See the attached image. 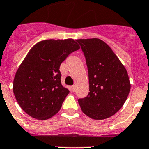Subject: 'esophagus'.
<instances>
[{"label": "esophagus", "instance_id": "obj_1", "mask_svg": "<svg viewBox=\"0 0 149 149\" xmlns=\"http://www.w3.org/2000/svg\"><path fill=\"white\" fill-rule=\"evenodd\" d=\"M71 90L73 92H74L75 91H76V86L75 85H73V86H71Z\"/></svg>", "mask_w": 149, "mask_h": 149}]
</instances>
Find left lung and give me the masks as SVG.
I'll use <instances>...</instances> for the list:
<instances>
[{
    "label": "left lung",
    "mask_w": 149,
    "mask_h": 149,
    "mask_svg": "<svg viewBox=\"0 0 149 149\" xmlns=\"http://www.w3.org/2000/svg\"><path fill=\"white\" fill-rule=\"evenodd\" d=\"M88 67L89 92L78 100L84 113L95 120L113 116L124 105L130 90L125 67L111 48L97 38L76 40Z\"/></svg>",
    "instance_id": "8db88e82"
}]
</instances>
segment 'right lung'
Here are the masks:
<instances>
[{"instance_id": "right-lung-1", "label": "right lung", "mask_w": 149, "mask_h": 149, "mask_svg": "<svg viewBox=\"0 0 149 149\" xmlns=\"http://www.w3.org/2000/svg\"><path fill=\"white\" fill-rule=\"evenodd\" d=\"M79 49L73 39L46 40L32 47L13 81L18 103L32 118L46 120L60 110L70 91L61 85V64Z\"/></svg>"}]
</instances>
